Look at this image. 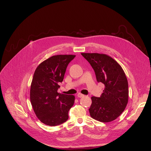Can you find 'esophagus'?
Segmentation results:
<instances>
[{
    "mask_svg": "<svg viewBox=\"0 0 151 151\" xmlns=\"http://www.w3.org/2000/svg\"><path fill=\"white\" fill-rule=\"evenodd\" d=\"M77 96H78V97L81 98V97H83V96H84V95H83V94H81V93H78V95H77Z\"/></svg>",
    "mask_w": 151,
    "mask_h": 151,
    "instance_id": "esophagus-1",
    "label": "esophagus"
}]
</instances>
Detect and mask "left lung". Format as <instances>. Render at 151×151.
<instances>
[{"label":"left lung","instance_id":"left-lung-1","mask_svg":"<svg viewBox=\"0 0 151 151\" xmlns=\"http://www.w3.org/2000/svg\"><path fill=\"white\" fill-rule=\"evenodd\" d=\"M81 55L91 64L97 82L104 85L100 97H91L90 116L103 122L116 119L125 110L128 100V81L122 68L114 59L104 54Z\"/></svg>","mask_w":151,"mask_h":151}]
</instances>
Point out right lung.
<instances>
[{
	"label": "right lung",
	"instance_id": "1",
	"mask_svg": "<svg viewBox=\"0 0 151 151\" xmlns=\"http://www.w3.org/2000/svg\"><path fill=\"white\" fill-rule=\"evenodd\" d=\"M75 55H57L42 62L36 68L30 87V97L38 119L46 125L56 126L66 122L75 102V96L60 94L69 63Z\"/></svg>",
	"mask_w": 151,
	"mask_h": 151
}]
</instances>
